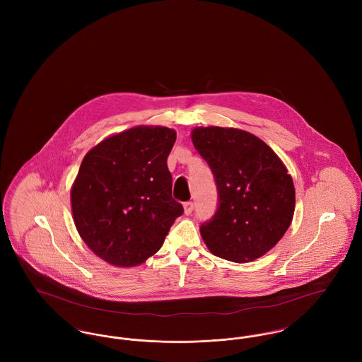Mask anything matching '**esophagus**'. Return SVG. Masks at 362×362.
<instances>
[{
    "label": "esophagus",
    "instance_id": "esophagus-1",
    "mask_svg": "<svg viewBox=\"0 0 362 362\" xmlns=\"http://www.w3.org/2000/svg\"><path fill=\"white\" fill-rule=\"evenodd\" d=\"M194 210V202H185L184 204V211L185 214H191Z\"/></svg>",
    "mask_w": 362,
    "mask_h": 362
}]
</instances>
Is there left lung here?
I'll use <instances>...</instances> for the list:
<instances>
[{
  "label": "left lung",
  "instance_id": "left-lung-1",
  "mask_svg": "<svg viewBox=\"0 0 362 362\" xmlns=\"http://www.w3.org/2000/svg\"><path fill=\"white\" fill-rule=\"evenodd\" d=\"M191 138L218 195L214 216L201 226L209 251L235 263L260 258L281 240L294 216L296 189L286 165L243 129L198 127Z\"/></svg>",
  "mask_w": 362,
  "mask_h": 362
}]
</instances>
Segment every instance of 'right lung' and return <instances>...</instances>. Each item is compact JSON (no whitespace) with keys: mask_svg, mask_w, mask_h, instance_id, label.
<instances>
[{"mask_svg":"<svg viewBox=\"0 0 362 362\" xmlns=\"http://www.w3.org/2000/svg\"><path fill=\"white\" fill-rule=\"evenodd\" d=\"M177 134L139 125L105 138L82 160L71 188L76 230L110 264L132 267L161 248L184 213L167 167Z\"/></svg>","mask_w":362,"mask_h":362,"instance_id":"add662e5","label":"right lung"}]
</instances>
